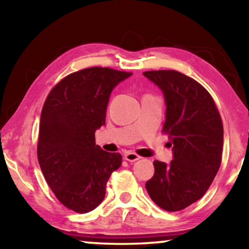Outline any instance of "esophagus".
<instances>
[{"instance_id": "esophagus-1", "label": "esophagus", "mask_w": 249, "mask_h": 249, "mask_svg": "<svg viewBox=\"0 0 249 249\" xmlns=\"http://www.w3.org/2000/svg\"><path fill=\"white\" fill-rule=\"evenodd\" d=\"M141 159V156L138 154H136L135 152H125L124 153V160H127L129 162H135L137 160Z\"/></svg>"}]
</instances>
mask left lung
I'll return each mask as SVG.
<instances>
[{"mask_svg": "<svg viewBox=\"0 0 249 249\" xmlns=\"http://www.w3.org/2000/svg\"><path fill=\"white\" fill-rule=\"evenodd\" d=\"M163 91L166 104L163 132L173 149L170 164L154 161L146 182L159 207L177 212L202 198L222 160L223 124L214 100L199 83L176 70L145 71Z\"/></svg>", "mask_w": 249, "mask_h": 249, "instance_id": "left-lung-1", "label": "left lung"}]
</instances>
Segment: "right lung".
<instances>
[{"instance_id": "1", "label": "right lung", "mask_w": 249, "mask_h": 249, "mask_svg": "<svg viewBox=\"0 0 249 249\" xmlns=\"http://www.w3.org/2000/svg\"><path fill=\"white\" fill-rule=\"evenodd\" d=\"M131 72L91 67L68 74L47 95L39 122L37 158L47 185L67 209L87 213L104 199L119 153L95 144L105 124L113 88Z\"/></svg>"}]
</instances>
